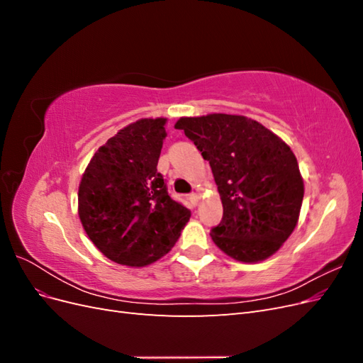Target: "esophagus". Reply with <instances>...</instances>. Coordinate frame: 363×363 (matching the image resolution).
<instances>
[{"mask_svg":"<svg viewBox=\"0 0 363 363\" xmlns=\"http://www.w3.org/2000/svg\"><path fill=\"white\" fill-rule=\"evenodd\" d=\"M199 200H200V195H199V194H191V195H189V201H191L194 206L199 204Z\"/></svg>","mask_w":363,"mask_h":363,"instance_id":"1","label":"esophagus"}]
</instances>
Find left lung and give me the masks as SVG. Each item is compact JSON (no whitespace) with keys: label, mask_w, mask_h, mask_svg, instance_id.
Masks as SVG:
<instances>
[{"label":"left lung","mask_w":363,"mask_h":363,"mask_svg":"<svg viewBox=\"0 0 363 363\" xmlns=\"http://www.w3.org/2000/svg\"><path fill=\"white\" fill-rule=\"evenodd\" d=\"M174 127L211 163L224 208L211 232L215 245L242 263L276 255L298 224L304 195L289 145L244 115L182 116Z\"/></svg>","instance_id":"obj_1"}]
</instances>
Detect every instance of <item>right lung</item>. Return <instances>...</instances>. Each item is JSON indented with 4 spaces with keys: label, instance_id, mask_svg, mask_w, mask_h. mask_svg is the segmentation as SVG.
I'll list each match as a JSON object with an SVG mask.
<instances>
[{
    "label": "right lung",
    "instance_id": "1",
    "mask_svg": "<svg viewBox=\"0 0 363 363\" xmlns=\"http://www.w3.org/2000/svg\"><path fill=\"white\" fill-rule=\"evenodd\" d=\"M167 118H140L96 150L79 184V218L119 265H151L177 242L191 212L167 192L157 162Z\"/></svg>",
    "mask_w": 363,
    "mask_h": 363
}]
</instances>
